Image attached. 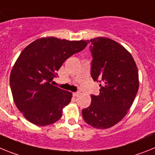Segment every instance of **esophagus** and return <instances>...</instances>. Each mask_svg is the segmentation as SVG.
Here are the masks:
<instances>
[{
  "mask_svg": "<svg viewBox=\"0 0 155 155\" xmlns=\"http://www.w3.org/2000/svg\"><path fill=\"white\" fill-rule=\"evenodd\" d=\"M73 97H78L79 95V94H80V93L79 92H75V93H73Z\"/></svg>",
  "mask_w": 155,
  "mask_h": 155,
  "instance_id": "34e87169",
  "label": "esophagus"
}]
</instances>
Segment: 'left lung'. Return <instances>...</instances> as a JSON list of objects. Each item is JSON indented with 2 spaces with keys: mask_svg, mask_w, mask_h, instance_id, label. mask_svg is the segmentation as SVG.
Listing matches in <instances>:
<instances>
[{
  "mask_svg": "<svg viewBox=\"0 0 155 155\" xmlns=\"http://www.w3.org/2000/svg\"><path fill=\"white\" fill-rule=\"evenodd\" d=\"M93 56L91 76L101 83L100 94L82 110L83 119L97 129H108L120 122L132 106L139 89V74L134 58L115 40H90Z\"/></svg>",
  "mask_w": 155,
  "mask_h": 155,
  "instance_id": "obj_1",
  "label": "left lung"
}]
</instances>
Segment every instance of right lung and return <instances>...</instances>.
I'll list each match as a JSON object with an SVG mask.
<instances>
[{
  "mask_svg": "<svg viewBox=\"0 0 155 155\" xmlns=\"http://www.w3.org/2000/svg\"><path fill=\"white\" fill-rule=\"evenodd\" d=\"M87 44V40L43 37L21 52L11 72L10 86L16 107L28 121L44 126L61 118L72 94L53 86L52 80L64 61Z\"/></svg>",
  "mask_w": 155,
  "mask_h": 155,
  "instance_id": "1",
  "label": "right lung"
}]
</instances>
